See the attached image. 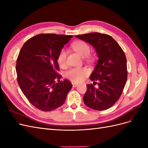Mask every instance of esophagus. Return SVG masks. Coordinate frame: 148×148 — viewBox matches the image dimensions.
<instances>
[{"label":"esophagus","mask_w":148,"mask_h":148,"mask_svg":"<svg viewBox=\"0 0 148 148\" xmlns=\"http://www.w3.org/2000/svg\"><path fill=\"white\" fill-rule=\"evenodd\" d=\"M72 86H73V87H77V86H78V84L75 83H72Z\"/></svg>","instance_id":"esophagus-1"}]
</instances>
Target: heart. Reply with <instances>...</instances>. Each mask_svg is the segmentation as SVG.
I'll return each mask as SVG.
<instances>
[{
    "label": "heart",
    "mask_w": 148,
    "mask_h": 148,
    "mask_svg": "<svg viewBox=\"0 0 148 148\" xmlns=\"http://www.w3.org/2000/svg\"><path fill=\"white\" fill-rule=\"evenodd\" d=\"M71 47L82 57H86L89 60H92V57L89 56L91 48L88 44L84 41H77L71 44ZM67 51L62 49L57 57V62L60 66H64L66 63ZM89 75V70L85 67L82 68H73L66 72V77L70 81L75 83L82 82Z\"/></svg>",
    "instance_id": "obj_1"
}]
</instances>
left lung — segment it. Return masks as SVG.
Instances as JSON below:
<instances>
[{"label":"left lung","instance_id":"1","mask_svg":"<svg viewBox=\"0 0 148 148\" xmlns=\"http://www.w3.org/2000/svg\"><path fill=\"white\" fill-rule=\"evenodd\" d=\"M96 49L97 65L89 78L93 84H86L83 97L85 105L96 110L110 108L120 98L127 79L126 56L117 42L110 36L99 33L77 35ZM98 81V88L94 87Z\"/></svg>","mask_w":148,"mask_h":148}]
</instances>
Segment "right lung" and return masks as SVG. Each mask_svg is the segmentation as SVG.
<instances>
[{"mask_svg": "<svg viewBox=\"0 0 148 148\" xmlns=\"http://www.w3.org/2000/svg\"><path fill=\"white\" fill-rule=\"evenodd\" d=\"M72 35L39 34L22 46L16 60L17 82L29 102L48 112L64 104L72 88L67 79L60 82L57 57ZM58 82H57L56 81Z\"/></svg>", "mask_w": 148, "mask_h": 148, "instance_id": "right-lung-1", "label": "right lung"}]
</instances>
